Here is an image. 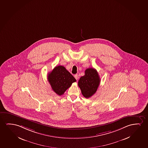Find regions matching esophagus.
<instances>
[{
  "label": "esophagus",
  "instance_id": "obj_1",
  "mask_svg": "<svg viewBox=\"0 0 148 148\" xmlns=\"http://www.w3.org/2000/svg\"><path fill=\"white\" fill-rule=\"evenodd\" d=\"M74 77H75V79L77 80L78 79V75L77 74H75V75H74Z\"/></svg>",
  "mask_w": 148,
  "mask_h": 148
}]
</instances>
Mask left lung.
I'll return each mask as SVG.
<instances>
[{
	"label": "left lung",
	"mask_w": 148,
	"mask_h": 148,
	"mask_svg": "<svg viewBox=\"0 0 148 148\" xmlns=\"http://www.w3.org/2000/svg\"><path fill=\"white\" fill-rule=\"evenodd\" d=\"M100 82V77L96 69L89 68L85 71V75L80 77L78 86L83 95L88 98L96 93Z\"/></svg>",
	"instance_id": "left-lung-1"
}]
</instances>
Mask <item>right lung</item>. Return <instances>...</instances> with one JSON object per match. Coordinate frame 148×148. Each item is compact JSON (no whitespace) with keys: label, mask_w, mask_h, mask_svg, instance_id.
<instances>
[{"label":"right lung","mask_w":148,"mask_h":148,"mask_svg":"<svg viewBox=\"0 0 148 148\" xmlns=\"http://www.w3.org/2000/svg\"><path fill=\"white\" fill-rule=\"evenodd\" d=\"M48 80L52 90L59 96L64 94L71 87V84L76 82L75 78L66 70L64 67L57 66L48 75Z\"/></svg>","instance_id":"1"}]
</instances>
